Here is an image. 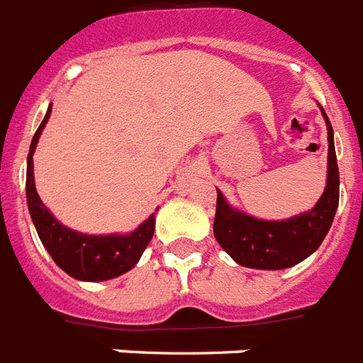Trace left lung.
Returning a JSON list of instances; mask_svg holds the SVG:
<instances>
[{"instance_id":"1","label":"left lung","mask_w":363,"mask_h":363,"mask_svg":"<svg viewBox=\"0 0 363 363\" xmlns=\"http://www.w3.org/2000/svg\"><path fill=\"white\" fill-rule=\"evenodd\" d=\"M320 112L328 129V172L324 193L313 210L281 221H264L228 204L217 189L213 234L240 266L255 269L291 268L315 253L328 234L339 204V168L332 123L323 106Z\"/></svg>"}]
</instances>
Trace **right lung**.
I'll list each match as a JSON object with an SVG mask.
<instances>
[{"instance_id": "obj_1", "label": "right lung", "mask_w": 363, "mask_h": 363, "mask_svg": "<svg viewBox=\"0 0 363 363\" xmlns=\"http://www.w3.org/2000/svg\"><path fill=\"white\" fill-rule=\"evenodd\" d=\"M50 114L52 104L33 135L28 153L26 199H28V210L35 230L46 251L50 253L52 260L74 279L106 281L120 277L135 268V264L140 260L144 249L147 247L155 232V213H152L129 234H84L57 221L50 210L43 204L39 193L35 189L33 176L35 147Z\"/></svg>"}]
</instances>
